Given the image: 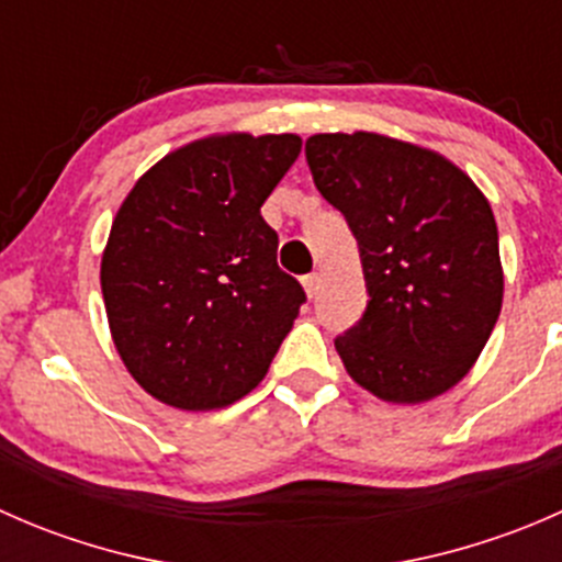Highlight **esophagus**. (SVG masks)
Here are the masks:
<instances>
[{"mask_svg": "<svg viewBox=\"0 0 562 562\" xmlns=\"http://www.w3.org/2000/svg\"><path fill=\"white\" fill-rule=\"evenodd\" d=\"M302 282H304V291H307V296L315 299L317 291H321V274H317V271H313V274L304 277Z\"/></svg>", "mask_w": 562, "mask_h": 562, "instance_id": "34e87169", "label": "esophagus"}]
</instances>
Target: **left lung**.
I'll use <instances>...</instances> for the list:
<instances>
[{"label":"left lung","mask_w":562,"mask_h":562,"mask_svg":"<svg viewBox=\"0 0 562 562\" xmlns=\"http://www.w3.org/2000/svg\"><path fill=\"white\" fill-rule=\"evenodd\" d=\"M321 195L359 241L364 315L334 339L345 370L386 402H427L457 386L503 304L490 201L438 151L378 133L307 138Z\"/></svg>","instance_id":"1"}]
</instances>
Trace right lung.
<instances>
[{"instance_id":"right-lung-1","label":"right lung","mask_w":562,"mask_h":562,"mask_svg":"<svg viewBox=\"0 0 562 562\" xmlns=\"http://www.w3.org/2000/svg\"><path fill=\"white\" fill-rule=\"evenodd\" d=\"M299 135L192 140L135 181L100 266L108 326L130 375L181 411L249 394L307 302L260 217Z\"/></svg>"}]
</instances>
